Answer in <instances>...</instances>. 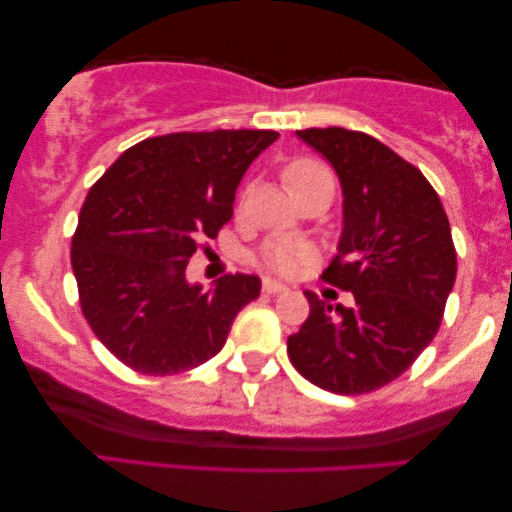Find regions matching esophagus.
Masks as SVG:
<instances>
[{
  "label": "esophagus",
  "instance_id": "obj_1",
  "mask_svg": "<svg viewBox=\"0 0 512 512\" xmlns=\"http://www.w3.org/2000/svg\"><path fill=\"white\" fill-rule=\"evenodd\" d=\"M263 291L268 293V296H275V293H284L289 291V286L277 282V279H263Z\"/></svg>",
  "mask_w": 512,
  "mask_h": 512
}]
</instances>
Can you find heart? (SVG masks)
<instances>
[{"label": "heart", "instance_id": "b5f03b06", "mask_svg": "<svg viewBox=\"0 0 512 512\" xmlns=\"http://www.w3.org/2000/svg\"><path fill=\"white\" fill-rule=\"evenodd\" d=\"M324 170L312 160H296L284 170V181L286 186H293L296 181L305 177H314V174H321ZM312 249L307 244L291 240V237H272L270 242H265V247L258 254V261H261L263 268L272 272H279V275H293L303 268L305 263H310Z\"/></svg>", "mask_w": 512, "mask_h": 512}]
</instances>
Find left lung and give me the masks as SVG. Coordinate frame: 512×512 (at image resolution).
Segmentation results:
<instances>
[{
	"label": "left lung",
	"instance_id": "8db88e82",
	"mask_svg": "<svg viewBox=\"0 0 512 512\" xmlns=\"http://www.w3.org/2000/svg\"><path fill=\"white\" fill-rule=\"evenodd\" d=\"M338 174L342 233L321 277L354 293L328 305L305 291L310 317L289 335V359L333 394H368L394 382L436 338L457 277L450 221L415 165L345 128L298 130Z\"/></svg>",
	"mask_w": 512,
	"mask_h": 512
}]
</instances>
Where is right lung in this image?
<instances>
[{
	"mask_svg": "<svg viewBox=\"0 0 512 512\" xmlns=\"http://www.w3.org/2000/svg\"><path fill=\"white\" fill-rule=\"evenodd\" d=\"M277 137L214 130L144 139L88 191L72 270L83 317L125 366L144 375L198 368L258 298L254 275H226L205 291L188 282L186 265L202 237L230 221L244 172Z\"/></svg>",
	"mask_w": 512,
	"mask_h": 512,
	"instance_id": "right-lung-1",
	"label": "right lung"
}]
</instances>
